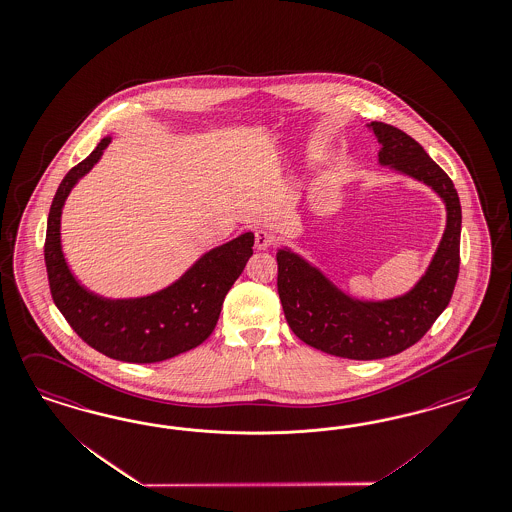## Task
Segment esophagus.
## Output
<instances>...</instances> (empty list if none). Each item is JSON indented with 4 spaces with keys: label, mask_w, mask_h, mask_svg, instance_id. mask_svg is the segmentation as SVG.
<instances>
[{
    "label": "esophagus",
    "mask_w": 512,
    "mask_h": 512,
    "mask_svg": "<svg viewBox=\"0 0 512 512\" xmlns=\"http://www.w3.org/2000/svg\"><path fill=\"white\" fill-rule=\"evenodd\" d=\"M275 243V237L267 229H256V248L258 250H267Z\"/></svg>",
    "instance_id": "esophagus-1"
}]
</instances>
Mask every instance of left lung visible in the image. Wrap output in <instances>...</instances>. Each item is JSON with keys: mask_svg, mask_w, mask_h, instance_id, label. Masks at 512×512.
Returning <instances> with one entry per match:
<instances>
[{"mask_svg": "<svg viewBox=\"0 0 512 512\" xmlns=\"http://www.w3.org/2000/svg\"><path fill=\"white\" fill-rule=\"evenodd\" d=\"M368 127L381 144L379 163L435 190L448 216L425 275L404 296L383 302L351 298L296 252H277V288L292 332L328 355L353 360L385 359L421 340L452 300L459 273L461 205L454 182L412 136L381 121Z\"/></svg>", "mask_w": 512, "mask_h": 512, "instance_id": "8db88e82", "label": "left lung"}]
</instances>
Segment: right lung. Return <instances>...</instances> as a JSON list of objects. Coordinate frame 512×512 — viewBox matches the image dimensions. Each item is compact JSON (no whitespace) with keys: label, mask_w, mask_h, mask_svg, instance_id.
<instances>
[{"label":"right lung","mask_w":512,"mask_h":512,"mask_svg":"<svg viewBox=\"0 0 512 512\" xmlns=\"http://www.w3.org/2000/svg\"><path fill=\"white\" fill-rule=\"evenodd\" d=\"M102 138L60 182L47 220L45 265L53 302L77 336L110 359L150 364L172 359L201 345L218 322L229 288L252 256L254 233H243L203 254L171 286L142 298L110 300L81 286L64 260L60 214L72 188L102 157Z\"/></svg>","instance_id":"1"}]
</instances>
